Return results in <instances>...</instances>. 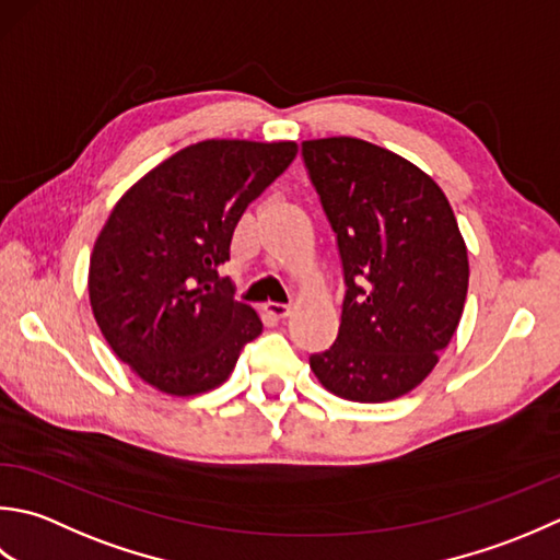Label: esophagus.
Listing matches in <instances>:
<instances>
[{"label":"esophagus","mask_w":560,"mask_h":560,"mask_svg":"<svg viewBox=\"0 0 560 560\" xmlns=\"http://www.w3.org/2000/svg\"><path fill=\"white\" fill-rule=\"evenodd\" d=\"M290 310H292L290 304H278V302H266V304H264V312H266L268 316H272V318L290 316Z\"/></svg>","instance_id":"1"}]
</instances>
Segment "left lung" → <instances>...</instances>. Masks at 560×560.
Returning a JSON list of instances; mask_svg holds the SVG:
<instances>
[{
    "label": "left lung",
    "instance_id": "1",
    "mask_svg": "<svg viewBox=\"0 0 560 560\" xmlns=\"http://www.w3.org/2000/svg\"><path fill=\"white\" fill-rule=\"evenodd\" d=\"M346 276L336 343L310 358L324 389L358 404L413 392L462 322L469 256L442 188L358 137L302 142Z\"/></svg>",
    "mask_w": 560,
    "mask_h": 560
}]
</instances>
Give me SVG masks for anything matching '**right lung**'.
<instances>
[{"mask_svg": "<svg viewBox=\"0 0 560 560\" xmlns=\"http://www.w3.org/2000/svg\"><path fill=\"white\" fill-rule=\"evenodd\" d=\"M296 142L202 140L122 192L89 260V302L110 350L156 392L230 380L264 324L220 266L236 222L296 156Z\"/></svg>", "mask_w": 560, "mask_h": 560, "instance_id": "right-lung-1", "label": "right lung"}]
</instances>
